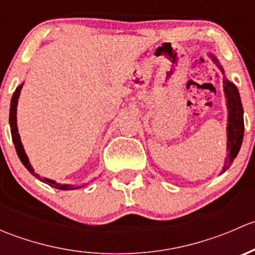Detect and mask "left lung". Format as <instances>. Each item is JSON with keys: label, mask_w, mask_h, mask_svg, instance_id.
Segmentation results:
<instances>
[{"label": "left lung", "mask_w": 255, "mask_h": 255, "mask_svg": "<svg viewBox=\"0 0 255 255\" xmlns=\"http://www.w3.org/2000/svg\"><path fill=\"white\" fill-rule=\"evenodd\" d=\"M212 59L213 63L218 66L222 74H225L222 66L220 65L218 60L215 55L208 54ZM223 91H225L226 100H227V109H228V123H227V159L225 160L221 174L225 173L231 165L233 160L237 156L239 149H241L242 142H243L244 135V120H243V106H242L241 96H239L238 89L233 82L228 81L227 79H223Z\"/></svg>", "instance_id": "left-lung-1"}]
</instances>
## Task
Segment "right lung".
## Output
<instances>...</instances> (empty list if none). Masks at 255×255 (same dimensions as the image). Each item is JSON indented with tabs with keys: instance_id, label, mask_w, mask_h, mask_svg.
Instances as JSON below:
<instances>
[{
	"instance_id": "right-lung-1",
	"label": "right lung",
	"mask_w": 255,
	"mask_h": 255,
	"mask_svg": "<svg viewBox=\"0 0 255 255\" xmlns=\"http://www.w3.org/2000/svg\"><path fill=\"white\" fill-rule=\"evenodd\" d=\"M22 86L23 84H20L16 89V91H14L13 96H12V100H11V109H9V127H11L12 140H13L14 146H16V151L18 156H19L20 161H22L23 165L27 168V170L29 171L33 176H35L37 179H39L40 181L48 184L49 186L55 187V189H59V190H73V189L82 187V186L74 187L73 185H68V184H58V182L54 181V180L47 179V177H40L37 173H34V169H33L32 165H30L27 154H25L24 149H23L22 142H20V138H19V133H18V128H17V105H18V99H19V94H20V90H22Z\"/></svg>"
}]
</instances>
